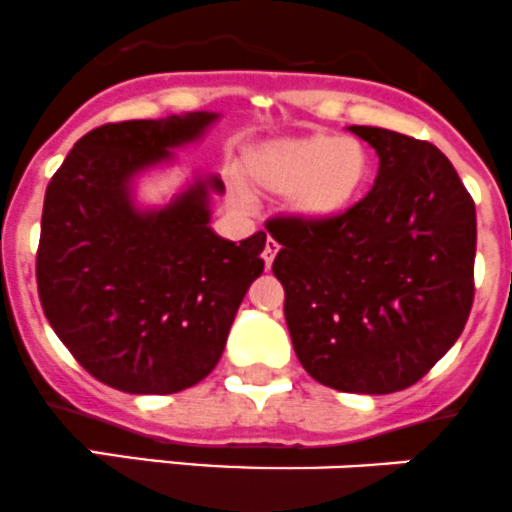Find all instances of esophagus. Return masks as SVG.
Listing matches in <instances>:
<instances>
[{
    "instance_id": "obj_1",
    "label": "esophagus",
    "mask_w": 512,
    "mask_h": 512,
    "mask_svg": "<svg viewBox=\"0 0 512 512\" xmlns=\"http://www.w3.org/2000/svg\"><path fill=\"white\" fill-rule=\"evenodd\" d=\"M277 250H280V245H277V242L272 240V237H267L265 250H262V260H265V265H267V267H272V262H275Z\"/></svg>"
}]
</instances>
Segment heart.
Here are the masks:
<instances>
[{
	"label": "heart",
	"instance_id": "b5f03b06",
	"mask_svg": "<svg viewBox=\"0 0 512 512\" xmlns=\"http://www.w3.org/2000/svg\"><path fill=\"white\" fill-rule=\"evenodd\" d=\"M252 192L285 197L287 215L305 225H325L345 217L365 195L372 177V155L350 135H302L267 140L252 147L242 162ZM245 185L235 192L247 200Z\"/></svg>",
	"mask_w": 512,
	"mask_h": 512
}]
</instances>
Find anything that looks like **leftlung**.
I'll use <instances>...</instances> for the list:
<instances>
[{
	"label": "left lung",
	"mask_w": 512,
	"mask_h": 512,
	"mask_svg": "<svg viewBox=\"0 0 512 512\" xmlns=\"http://www.w3.org/2000/svg\"><path fill=\"white\" fill-rule=\"evenodd\" d=\"M380 157L375 185L325 225L272 220L297 360L342 393L410 388L463 332L473 307V197L435 145L350 127Z\"/></svg>",
	"instance_id": "8db88e82"
}]
</instances>
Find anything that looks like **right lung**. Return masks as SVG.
Instances as JSON below:
<instances>
[{
  "instance_id": "obj_1",
  "label": "right lung",
  "mask_w": 512,
  "mask_h": 512,
  "mask_svg": "<svg viewBox=\"0 0 512 512\" xmlns=\"http://www.w3.org/2000/svg\"><path fill=\"white\" fill-rule=\"evenodd\" d=\"M217 119L102 124L72 147L44 195V315L79 365L122 393L170 395L205 380L265 270V232L235 245L210 227L220 175H195L167 205L137 202V177L172 165V150L202 140Z\"/></svg>"
}]
</instances>
